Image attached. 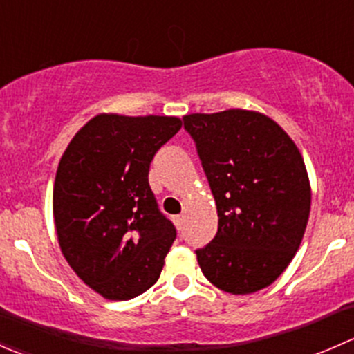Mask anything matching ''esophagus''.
Instances as JSON below:
<instances>
[{
	"instance_id": "1",
	"label": "esophagus",
	"mask_w": 354,
	"mask_h": 354,
	"mask_svg": "<svg viewBox=\"0 0 354 354\" xmlns=\"http://www.w3.org/2000/svg\"><path fill=\"white\" fill-rule=\"evenodd\" d=\"M183 223H185L183 216H176V217H174V224H176L178 230H181V227H183Z\"/></svg>"
}]
</instances>
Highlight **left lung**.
I'll use <instances>...</instances> for the list:
<instances>
[{"mask_svg": "<svg viewBox=\"0 0 354 354\" xmlns=\"http://www.w3.org/2000/svg\"><path fill=\"white\" fill-rule=\"evenodd\" d=\"M217 205L219 227L197 260L203 276L231 295L270 286L305 234L312 190L291 137L257 111L183 116Z\"/></svg>", "mask_w": 354, "mask_h": 354, "instance_id": "8db88e82", "label": "left lung"}]
</instances>
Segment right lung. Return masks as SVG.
<instances>
[{
	"mask_svg": "<svg viewBox=\"0 0 354 354\" xmlns=\"http://www.w3.org/2000/svg\"><path fill=\"white\" fill-rule=\"evenodd\" d=\"M180 128L176 116L102 113L59 159L53 190L59 248L106 299H131L159 279L176 230L157 207L149 167Z\"/></svg>",
	"mask_w": 354,
	"mask_h": 354,
	"instance_id": "obj_1",
	"label": "right lung"
}]
</instances>
